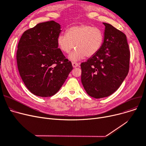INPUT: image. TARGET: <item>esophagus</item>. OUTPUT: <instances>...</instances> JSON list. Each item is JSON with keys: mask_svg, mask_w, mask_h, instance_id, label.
<instances>
[{"mask_svg": "<svg viewBox=\"0 0 146 146\" xmlns=\"http://www.w3.org/2000/svg\"><path fill=\"white\" fill-rule=\"evenodd\" d=\"M79 64L78 63H77L76 62H72V66H73V67L74 68V67H78L79 66Z\"/></svg>", "mask_w": 146, "mask_h": 146, "instance_id": "esophagus-1", "label": "esophagus"}]
</instances>
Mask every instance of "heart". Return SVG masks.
<instances>
[{
    "label": "heart",
    "mask_w": 146,
    "mask_h": 146,
    "mask_svg": "<svg viewBox=\"0 0 146 146\" xmlns=\"http://www.w3.org/2000/svg\"><path fill=\"white\" fill-rule=\"evenodd\" d=\"M104 38L100 29L83 24L68 28L66 34L58 35L57 42L60 49L65 53L70 52L75 45L76 48L68 58L77 61L85 56L92 57L96 55L102 47Z\"/></svg>",
    "instance_id": "b5f03b06"
}]
</instances>
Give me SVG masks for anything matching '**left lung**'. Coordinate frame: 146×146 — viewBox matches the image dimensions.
Wrapping results in <instances>:
<instances>
[{
    "label": "left lung",
    "mask_w": 146,
    "mask_h": 146,
    "mask_svg": "<svg viewBox=\"0 0 146 146\" xmlns=\"http://www.w3.org/2000/svg\"><path fill=\"white\" fill-rule=\"evenodd\" d=\"M103 24L105 28L100 50L80 64L84 89L96 99L113 94L129 71L130 52L126 35L111 24Z\"/></svg>",
    "instance_id": "left-lung-1"
}]
</instances>
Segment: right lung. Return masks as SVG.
<instances>
[{
    "label": "right lung",
    "instance_id": "right-lung-1",
    "mask_svg": "<svg viewBox=\"0 0 146 146\" xmlns=\"http://www.w3.org/2000/svg\"><path fill=\"white\" fill-rule=\"evenodd\" d=\"M61 26L54 21L38 24L23 33L18 45L17 60L21 77L34 95H55L73 66L58 48Z\"/></svg>",
    "mask_w": 146,
    "mask_h": 146
}]
</instances>
